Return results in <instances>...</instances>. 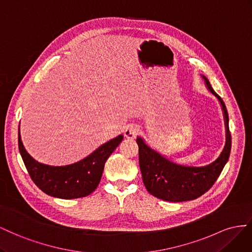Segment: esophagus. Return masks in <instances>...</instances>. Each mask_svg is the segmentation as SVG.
<instances>
[{
    "mask_svg": "<svg viewBox=\"0 0 252 252\" xmlns=\"http://www.w3.org/2000/svg\"><path fill=\"white\" fill-rule=\"evenodd\" d=\"M138 132H139V130H138L137 126L130 125V126H127L125 130V136L127 139H134L136 136H137Z\"/></svg>",
    "mask_w": 252,
    "mask_h": 252,
    "instance_id": "34e87169",
    "label": "esophagus"
}]
</instances>
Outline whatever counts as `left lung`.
Here are the masks:
<instances>
[{
	"mask_svg": "<svg viewBox=\"0 0 252 252\" xmlns=\"http://www.w3.org/2000/svg\"><path fill=\"white\" fill-rule=\"evenodd\" d=\"M208 90L219 99L224 113L226 126V145L217 160L203 167L184 166L172 161L149 147L141 137H137L139 166L142 181L149 193L167 202H186L199 197L217 182L227 163L231 151V134L226 105L215 93L209 80L202 76Z\"/></svg>",
	"mask_w": 252,
	"mask_h": 252,
	"instance_id": "obj_1",
	"label": "left lung"
}]
</instances>
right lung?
<instances>
[{"mask_svg":"<svg viewBox=\"0 0 252 252\" xmlns=\"http://www.w3.org/2000/svg\"><path fill=\"white\" fill-rule=\"evenodd\" d=\"M124 139V135L107 141L82 160L67 166H48L27 153L21 140L19 127V150L32 182L48 195L71 199L88 196L95 191L102 176L105 161Z\"/></svg>","mask_w":252,"mask_h":252,"instance_id":"obj_1","label":"right lung"}]
</instances>
